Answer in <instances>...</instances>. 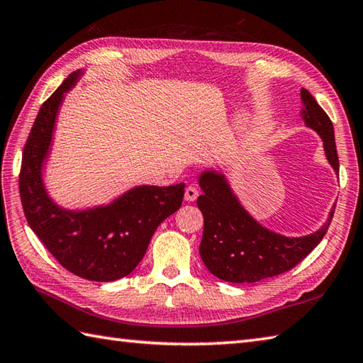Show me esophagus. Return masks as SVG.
I'll return each mask as SVG.
<instances>
[{
	"label": "esophagus",
	"instance_id": "esophagus-1",
	"mask_svg": "<svg viewBox=\"0 0 363 363\" xmlns=\"http://www.w3.org/2000/svg\"><path fill=\"white\" fill-rule=\"evenodd\" d=\"M199 195V190L196 186H189L186 189V201H195Z\"/></svg>",
	"mask_w": 363,
	"mask_h": 363
}]
</instances>
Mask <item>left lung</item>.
<instances>
[{"label": "left lung", "instance_id": "obj_1", "mask_svg": "<svg viewBox=\"0 0 363 363\" xmlns=\"http://www.w3.org/2000/svg\"><path fill=\"white\" fill-rule=\"evenodd\" d=\"M303 120L323 138L329 164L338 172V156L333 121L309 90L301 89ZM203 195L196 204L204 217L199 254L207 269L223 281L257 282L296 267L326 235L334 211L326 225L306 237H285L260 226L238 203L225 176L204 172L199 176Z\"/></svg>", "mask_w": 363, "mask_h": 363}]
</instances>
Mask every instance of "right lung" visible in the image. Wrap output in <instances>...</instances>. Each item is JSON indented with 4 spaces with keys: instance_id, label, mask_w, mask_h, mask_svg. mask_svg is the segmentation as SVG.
<instances>
[{
    "instance_id": "1",
    "label": "right lung",
    "mask_w": 363,
    "mask_h": 363,
    "mask_svg": "<svg viewBox=\"0 0 363 363\" xmlns=\"http://www.w3.org/2000/svg\"><path fill=\"white\" fill-rule=\"evenodd\" d=\"M81 74L68 76L37 113L23 150L20 198L28 225L60 265L84 279L111 282L128 276L143 259L154 230L181 207L186 184L135 187L109 206L82 212L60 209L51 201L42 165L64 94Z\"/></svg>"
}]
</instances>
